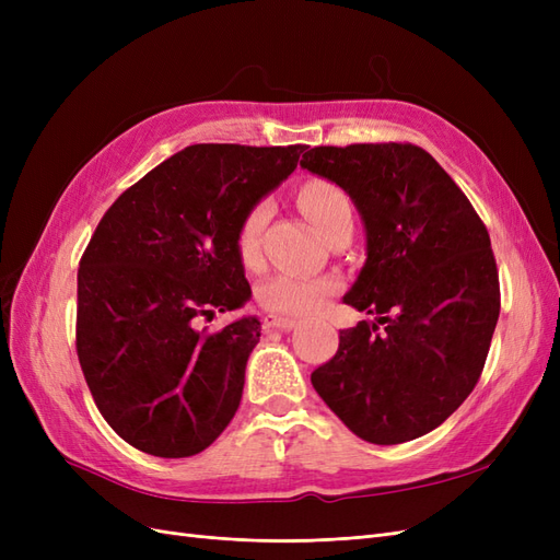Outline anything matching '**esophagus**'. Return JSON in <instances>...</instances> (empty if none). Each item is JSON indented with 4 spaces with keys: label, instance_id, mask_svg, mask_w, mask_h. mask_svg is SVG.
Here are the masks:
<instances>
[{
    "label": "esophagus",
    "instance_id": "1",
    "mask_svg": "<svg viewBox=\"0 0 560 560\" xmlns=\"http://www.w3.org/2000/svg\"><path fill=\"white\" fill-rule=\"evenodd\" d=\"M266 329H276V331H290L296 327L294 317H282V315H266L264 319Z\"/></svg>",
    "mask_w": 560,
    "mask_h": 560
}]
</instances>
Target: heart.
I'll return each instance as SVG.
<instances>
[{
  "label": "heart",
  "mask_w": 560,
  "mask_h": 560,
  "mask_svg": "<svg viewBox=\"0 0 560 560\" xmlns=\"http://www.w3.org/2000/svg\"><path fill=\"white\" fill-rule=\"evenodd\" d=\"M299 206L308 214L311 222L322 231L331 233L343 222H352V202L341 186L313 177L301 184ZM268 206L257 202L249 208L235 233V249L245 266H257L261 259V235L268 222ZM341 290V280L336 276H292L278 273L261 282L257 299L261 308L280 315H308L319 311L325 303Z\"/></svg>",
  "instance_id": "1"
}]
</instances>
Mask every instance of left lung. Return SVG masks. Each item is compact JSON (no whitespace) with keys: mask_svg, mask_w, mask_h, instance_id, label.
I'll return each instance as SVG.
<instances>
[{"mask_svg":"<svg viewBox=\"0 0 560 560\" xmlns=\"http://www.w3.org/2000/svg\"><path fill=\"white\" fill-rule=\"evenodd\" d=\"M301 167L352 198L366 261L343 296L376 315L338 336L311 381L369 444L432 432L477 385L500 315V280L477 210L425 149L313 147Z\"/></svg>","mask_w":560,"mask_h":560,"instance_id":"1","label":"left lung"}]
</instances>
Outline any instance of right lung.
I'll return each mask as SVG.
<instances>
[{
  "label": "right lung",
  "mask_w": 560,
  "mask_h": 560,
  "mask_svg": "<svg viewBox=\"0 0 560 560\" xmlns=\"http://www.w3.org/2000/svg\"><path fill=\"white\" fill-rule=\"evenodd\" d=\"M306 144H191L132 184L79 261L77 354L109 428L156 457H189L226 430L261 322L198 329L252 296L235 249L249 208Z\"/></svg>",
  "instance_id": "1"
}]
</instances>
